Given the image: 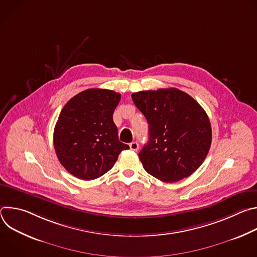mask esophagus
<instances>
[{
	"instance_id": "34e87169",
	"label": "esophagus",
	"mask_w": 257,
	"mask_h": 257,
	"mask_svg": "<svg viewBox=\"0 0 257 257\" xmlns=\"http://www.w3.org/2000/svg\"><path fill=\"white\" fill-rule=\"evenodd\" d=\"M129 146H130V150L133 151V152H136V151H138V149H139V145H138V143H137L136 141L131 142V143L129 144Z\"/></svg>"
}]
</instances>
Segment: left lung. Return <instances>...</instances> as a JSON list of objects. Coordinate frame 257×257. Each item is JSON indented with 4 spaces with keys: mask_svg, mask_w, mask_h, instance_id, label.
<instances>
[{
    "mask_svg": "<svg viewBox=\"0 0 257 257\" xmlns=\"http://www.w3.org/2000/svg\"><path fill=\"white\" fill-rule=\"evenodd\" d=\"M149 123V142L139 153L144 170L172 183L189 177L204 162L211 144V126L201 105L178 88L132 93Z\"/></svg>",
    "mask_w": 257,
    "mask_h": 257,
    "instance_id": "left-lung-1",
    "label": "left lung"
}]
</instances>
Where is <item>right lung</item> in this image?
Returning <instances> with one entry per match:
<instances>
[{
    "label": "right lung",
    "instance_id": "add662e5",
    "mask_svg": "<svg viewBox=\"0 0 257 257\" xmlns=\"http://www.w3.org/2000/svg\"><path fill=\"white\" fill-rule=\"evenodd\" d=\"M121 94L90 88L73 96L62 108L54 130V148L61 165L81 180L111 170L129 145L119 141L113 114Z\"/></svg>",
    "mask_w": 257,
    "mask_h": 257
}]
</instances>
